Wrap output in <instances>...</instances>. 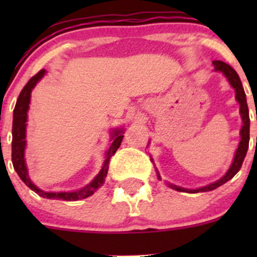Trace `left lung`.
<instances>
[{"label":"left lung","mask_w":257,"mask_h":257,"mask_svg":"<svg viewBox=\"0 0 257 257\" xmlns=\"http://www.w3.org/2000/svg\"><path fill=\"white\" fill-rule=\"evenodd\" d=\"M212 64L215 66V71L222 72V73L226 76V78L229 79L230 84L231 87L234 88L235 92H236V100L240 103V114L241 118H242V128H241V141L239 143V148H237L236 153H235V158L234 162H232L231 167L230 169L227 170L226 174L224 175L220 180L215 181V183L210 184L208 186H204V188L200 189H193V190H188V189L184 188H179V186L175 185H170L173 189L179 191H189V193H200V191H210L214 190V189L219 188L220 185L225 184L226 181H229L230 179L234 178L235 174L241 169V165H242L243 159L246 157V153H247V148H248V141H250V116H248V108H247V103H246V94L243 92L242 84H241V80L239 74L235 72V69L232 68L231 66H229L227 63L222 61H214ZM257 119V116H256ZM159 177V175H158ZM160 178V177H159Z\"/></svg>","instance_id":"obj_1"}]
</instances>
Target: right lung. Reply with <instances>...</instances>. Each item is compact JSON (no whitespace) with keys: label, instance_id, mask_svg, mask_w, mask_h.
Returning a JSON list of instances; mask_svg holds the SVG:
<instances>
[{"label":"right lung","instance_id":"add662e5","mask_svg":"<svg viewBox=\"0 0 257 257\" xmlns=\"http://www.w3.org/2000/svg\"><path fill=\"white\" fill-rule=\"evenodd\" d=\"M46 73L45 69H41L37 74L32 77L27 82V84L23 87L21 90L20 95L16 103V107L14 110V121H12V164H14L15 170L17 172L18 177L21 180L26 184L30 189H32L35 193L42 198L47 199H58V200H66V201H76L80 199H85L88 196L93 195L100 186L104 184L105 177L108 173V167H109L110 158L115 154L116 149L120 147L121 141H123V134H121L120 129H116L113 133V143L110 144L109 149L107 152V159H105L104 165H103L102 170L99 174L94 178V180L90 184H88L85 188L80 189V190L72 191V193H46V191L40 190L35 184L31 181L28 177L27 167L25 163V147H26V121H27V110L30 107V98L31 92L37 84V82L43 77Z\"/></svg>","mask_w":257,"mask_h":257}]
</instances>
